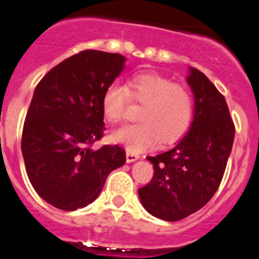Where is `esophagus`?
<instances>
[{
    "instance_id": "obj_1",
    "label": "esophagus",
    "mask_w": 259,
    "mask_h": 259,
    "mask_svg": "<svg viewBox=\"0 0 259 259\" xmlns=\"http://www.w3.org/2000/svg\"><path fill=\"white\" fill-rule=\"evenodd\" d=\"M140 159V155L133 151H129V150H126V162H134V160Z\"/></svg>"
}]
</instances>
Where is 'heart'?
I'll use <instances>...</instances> for the list:
<instances>
[{
	"mask_svg": "<svg viewBox=\"0 0 259 259\" xmlns=\"http://www.w3.org/2000/svg\"><path fill=\"white\" fill-rule=\"evenodd\" d=\"M141 104L138 123L113 133L114 142L129 151L141 153L158 141L171 143L186 133L192 121L193 100L186 87L155 72L138 73L127 84L110 82L104 89L101 109L108 122L117 125L125 118L129 101Z\"/></svg>",
	"mask_w": 259,
	"mask_h": 259,
	"instance_id": "b5f03b06",
	"label": "heart"
}]
</instances>
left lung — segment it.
<instances>
[{
	"label": "left lung",
	"instance_id": "8db88e82",
	"mask_svg": "<svg viewBox=\"0 0 259 259\" xmlns=\"http://www.w3.org/2000/svg\"><path fill=\"white\" fill-rule=\"evenodd\" d=\"M187 81L195 96L191 129L177 146L147 156L154 177L138 190L145 209L166 221H179L212 199L223 180L234 140V123L225 97L199 69Z\"/></svg>",
	"mask_w": 259,
	"mask_h": 259
}]
</instances>
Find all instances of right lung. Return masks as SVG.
Here are the masks:
<instances>
[{"label": "right lung", "instance_id": "obj_1", "mask_svg": "<svg viewBox=\"0 0 259 259\" xmlns=\"http://www.w3.org/2000/svg\"><path fill=\"white\" fill-rule=\"evenodd\" d=\"M125 56L84 50L38 82L22 132L23 160L39 196L63 210L91 204L113 170L126 162L118 145H92L104 137L101 97L123 69Z\"/></svg>", "mask_w": 259, "mask_h": 259}]
</instances>
